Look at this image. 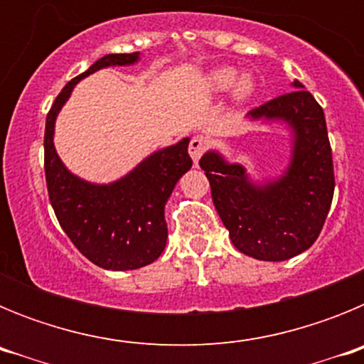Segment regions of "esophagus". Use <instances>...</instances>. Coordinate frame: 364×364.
Returning a JSON list of instances; mask_svg holds the SVG:
<instances>
[{
  "mask_svg": "<svg viewBox=\"0 0 364 364\" xmlns=\"http://www.w3.org/2000/svg\"><path fill=\"white\" fill-rule=\"evenodd\" d=\"M205 147H208L205 138H202V136L191 138V142H189V156H191V160L195 162V166H197L198 160H200V156L204 154Z\"/></svg>",
  "mask_w": 364,
  "mask_h": 364,
  "instance_id": "34e87169",
  "label": "esophagus"
}]
</instances>
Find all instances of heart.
Listing matches in <instances>:
<instances>
[{"instance_id": "heart-1", "label": "heart", "mask_w": 364, "mask_h": 364, "mask_svg": "<svg viewBox=\"0 0 364 364\" xmlns=\"http://www.w3.org/2000/svg\"><path fill=\"white\" fill-rule=\"evenodd\" d=\"M202 89L211 96H222L231 91L233 104L242 105L255 92L252 74H242L237 67H218L210 70L202 80Z\"/></svg>"}]
</instances>
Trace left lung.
I'll return each instance as SVG.
<instances>
[{"mask_svg": "<svg viewBox=\"0 0 364 364\" xmlns=\"http://www.w3.org/2000/svg\"><path fill=\"white\" fill-rule=\"evenodd\" d=\"M291 87L295 91L246 117L290 133V159L281 175L253 178L244 164L230 162L218 149L205 151L198 162L231 242L257 260L281 262L306 252L323 230L336 188L323 107L301 82Z\"/></svg>", "mask_w": 364, "mask_h": 364, "instance_id": "1", "label": "left lung"}]
</instances>
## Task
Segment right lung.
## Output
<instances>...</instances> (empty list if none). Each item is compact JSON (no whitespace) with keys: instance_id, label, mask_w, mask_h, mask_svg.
Segmentation results:
<instances>
[{"instance_id":"obj_1","label":"right lung","mask_w":364,"mask_h":364,"mask_svg":"<svg viewBox=\"0 0 364 364\" xmlns=\"http://www.w3.org/2000/svg\"><path fill=\"white\" fill-rule=\"evenodd\" d=\"M138 62L140 53L100 58L63 87L45 122V178L58 222L82 255L112 272L138 269L162 255L167 240L166 204L180 176L193 166L189 138L153 151L118 180L96 184L67 169L54 147V125L80 80L100 69Z\"/></svg>"}]
</instances>
